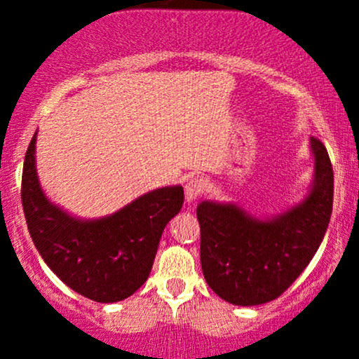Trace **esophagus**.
<instances>
[{
	"label": "esophagus",
	"mask_w": 359,
	"mask_h": 359,
	"mask_svg": "<svg viewBox=\"0 0 359 359\" xmlns=\"http://www.w3.org/2000/svg\"><path fill=\"white\" fill-rule=\"evenodd\" d=\"M186 200L187 203L194 201L196 200L200 194H203V191H205V182H203V179H198V177H193V179H189L186 182Z\"/></svg>",
	"instance_id": "1"
}]
</instances>
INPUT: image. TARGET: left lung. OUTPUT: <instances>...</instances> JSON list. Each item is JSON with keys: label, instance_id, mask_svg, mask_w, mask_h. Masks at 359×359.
I'll return each mask as SVG.
<instances>
[{"label": "left lung", "instance_id": "obj_1", "mask_svg": "<svg viewBox=\"0 0 359 359\" xmlns=\"http://www.w3.org/2000/svg\"><path fill=\"white\" fill-rule=\"evenodd\" d=\"M311 151L309 194L281 215L257 219L234 203L198 205L203 276L226 302L259 306L278 299L320 248L334 205V170L321 140L311 137Z\"/></svg>", "mask_w": 359, "mask_h": 359}]
</instances>
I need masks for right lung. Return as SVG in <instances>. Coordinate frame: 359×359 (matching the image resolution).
I'll return each mask as SVG.
<instances>
[{
    "label": "right lung",
    "mask_w": 359,
    "mask_h": 359,
    "mask_svg": "<svg viewBox=\"0 0 359 359\" xmlns=\"http://www.w3.org/2000/svg\"><path fill=\"white\" fill-rule=\"evenodd\" d=\"M36 133L22 170L29 234L46 266L79 295L109 304L146 283L163 229L182 208V186L154 189L102 219L81 220L48 201L36 173Z\"/></svg>",
    "instance_id": "add662e5"
}]
</instances>
